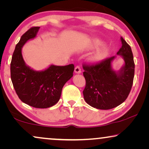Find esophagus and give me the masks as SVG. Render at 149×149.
I'll use <instances>...</instances> for the list:
<instances>
[{
	"label": "esophagus",
	"mask_w": 149,
	"mask_h": 149,
	"mask_svg": "<svg viewBox=\"0 0 149 149\" xmlns=\"http://www.w3.org/2000/svg\"><path fill=\"white\" fill-rule=\"evenodd\" d=\"M74 72H75V73H77V74H80V73H81V69L80 68V66H77L75 67Z\"/></svg>",
	"instance_id": "1"
}]
</instances>
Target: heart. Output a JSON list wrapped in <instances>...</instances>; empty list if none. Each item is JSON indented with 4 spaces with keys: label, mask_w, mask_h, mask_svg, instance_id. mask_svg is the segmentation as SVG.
Instances as JSON below:
<instances>
[{
    "label": "heart",
    "mask_w": 149,
    "mask_h": 149,
    "mask_svg": "<svg viewBox=\"0 0 149 149\" xmlns=\"http://www.w3.org/2000/svg\"><path fill=\"white\" fill-rule=\"evenodd\" d=\"M102 40H101L99 38H93V39L91 41V47L95 48L97 47L102 44ZM109 49L107 46L104 45L101 48L98 49L95 51L93 54L91 55L89 58V60L92 63H97L102 60L105 57L109 54Z\"/></svg>",
    "instance_id": "b5f03b06"
}]
</instances>
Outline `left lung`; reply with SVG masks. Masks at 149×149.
Instances as JSON below:
<instances>
[{
  "label": "left lung",
  "instance_id": "8db88e82",
  "mask_svg": "<svg viewBox=\"0 0 149 149\" xmlns=\"http://www.w3.org/2000/svg\"><path fill=\"white\" fill-rule=\"evenodd\" d=\"M122 46L118 56L124 64L118 71L112 68L116 56L95 65H83L86 85L83 91L86 102L93 108L109 110L117 107L127 99L131 91L134 77L135 64L132 49L121 37Z\"/></svg>",
  "mask_w": 149,
  "mask_h": 149
}]
</instances>
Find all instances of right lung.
<instances>
[{"instance_id": "1", "label": "right lung", "mask_w": 149, "mask_h": 149, "mask_svg": "<svg viewBox=\"0 0 149 149\" xmlns=\"http://www.w3.org/2000/svg\"><path fill=\"white\" fill-rule=\"evenodd\" d=\"M39 28H30L16 45L11 62V79L16 93L23 102L34 108L47 109L59 101L64 84L73 76L74 66L52 64L45 70L36 71L26 65L22 47L36 37Z\"/></svg>"}]
</instances>
